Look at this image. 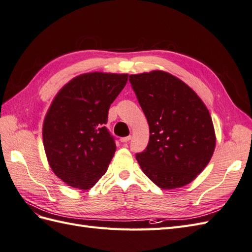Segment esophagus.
I'll use <instances>...</instances> for the list:
<instances>
[{
	"mask_svg": "<svg viewBox=\"0 0 252 252\" xmlns=\"http://www.w3.org/2000/svg\"><path fill=\"white\" fill-rule=\"evenodd\" d=\"M130 139H131V136H125V138H121L120 141H121L122 143H127V142L130 141Z\"/></svg>",
	"mask_w": 252,
	"mask_h": 252,
	"instance_id": "1",
	"label": "esophagus"
}]
</instances>
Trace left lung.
<instances>
[{"instance_id": "obj_1", "label": "left lung", "mask_w": 252, "mask_h": 252, "mask_svg": "<svg viewBox=\"0 0 252 252\" xmlns=\"http://www.w3.org/2000/svg\"><path fill=\"white\" fill-rule=\"evenodd\" d=\"M149 125V143L135 156L141 169L162 189L191 183L216 148L210 113L186 83L163 70L129 77Z\"/></svg>"}]
</instances>
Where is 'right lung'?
<instances>
[{"mask_svg":"<svg viewBox=\"0 0 252 252\" xmlns=\"http://www.w3.org/2000/svg\"><path fill=\"white\" fill-rule=\"evenodd\" d=\"M127 81V73H82L53 97L43 145L51 170L68 186L88 190L107 171L116 144L104 125Z\"/></svg>","mask_w":252,"mask_h":252,"instance_id":"1","label":"right lung"}]
</instances>
